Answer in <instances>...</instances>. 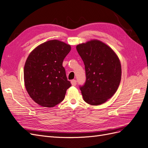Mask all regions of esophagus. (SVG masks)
Returning <instances> with one entry per match:
<instances>
[{
    "label": "esophagus",
    "mask_w": 148,
    "mask_h": 148,
    "mask_svg": "<svg viewBox=\"0 0 148 148\" xmlns=\"http://www.w3.org/2000/svg\"><path fill=\"white\" fill-rule=\"evenodd\" d=\"M71 83L73 86H76V84H77V81H76V79H72L71 81Z\"/></svg>",
    "instance_id": "obj_1"
}]
</instances>
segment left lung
Instances as JSON below:
<instances>
[{
    "instance_id": "1",
    "label": "left lung",
    "mask_w": 148,
    "mask_h": 148,
    "mask_svg": "<svg viewBox=\"0 0 148 148\" xmlns=\"http://www.w3.org/2000/svg\"><path fill=\"white\" fill-rule=\"evenodd\" d=\"M86 72V82L79 86L84 101L92 106L103 104L117 91L122 69L117 56L109 46L98 40L77 46Z\"/></svg>"
}]
</instances>
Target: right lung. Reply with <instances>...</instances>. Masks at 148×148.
Listing matches in <instances>:
<instances>
[{"instance_id":"1","label":"right lung","mask_w":148,"mask_h":148,"mask_svg":"<svg viewBox=\"0 0 148 148\" xmlns=\"http://www.w3.org/2000/svg\"><path fill=\"white\" fill-rule=\"evenodd\" d=\"M70 50L69 44L51 40L36 47L26 59L25 85L29 96L39 105L52 107L64 99L71 84L62 63Z\"/></svg>"}]
</instances>
